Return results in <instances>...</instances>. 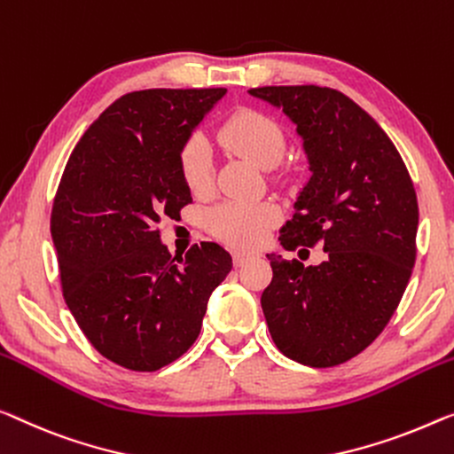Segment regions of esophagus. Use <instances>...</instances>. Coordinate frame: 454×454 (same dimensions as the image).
Returning a JSON list of instances; mask_svg holds the SVG:
<instances>
[{
    "label": "esophagus",
    "mask_w": 454,
    "mask_h": 454,
    "mask_svg": "<svg viewBox=\"0 0 454 454\" xmlns=\"http://www.w3.org/2000/svg\"><path fill=\"white\" fill-rule=\"evenodd\" d=\"M250 259H253V254H250V253H240V250H234V253H232L234 267H242Z\"/></svg>",
    "instance_id": "obj_1"
}]
</instances>
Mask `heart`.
Here are the masks:
<instances>
[{"label": "heart", "instance_id": "b5f03b06", "mask_svg": "<svg viewBox=\"0 0 454 454\" xmlns=\"http://www.w3.org/2000/svg\"><path fill=\"white\" fill-rule=\"evenodd\" d=\"M222 145L261 168L279 165L286 153V134L275 120L254 110H240L220 130ZM181 173L193 193L204 195L212 187L214 157L209 142L195 134L181 151ZM279 220L275 206L265 201L234 200L215 206L209 212V230L220 240L236 248H254L267 239Z\"/></svg>", "mask_w": 454, "mask_h": 454}]
</instances>
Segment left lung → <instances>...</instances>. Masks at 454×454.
<instances>
[{"label": "left lung", "mask_w": 454, "mask_h": 454, "mask_svg": "<svg viewBox=\"0 0 454 454\" xmlns=\"http://www.w3.org/2000/svg\"><path fill=\"white\" fill-rule=\"evenodd\" d=\"M248 93L295 126L309 179L279 230L286 250L320 242L326 261L303 267L270 253L261 295L270 338L308 367H334L383 333L416 261L418 200L410 173L381 126L344 93L317 85Z\"/></svg>", "instance_id": "left-lung-1"}]
</instances>
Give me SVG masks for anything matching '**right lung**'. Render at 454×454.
Segmentation results:
<instances>
[{"label": "right lung", "mask_w": 454, "mask_h": 454, "mask_svg": "<svg viewBox=\"0 0 454 454\" xmlns=\"http://www.w3.org/2000/svg\"><path fill=\"white\" fill-rule=\"evenodd\" d=\"M226 90H146L93 121L52 206L65 301L99 355L157 371L192 347L209 295L232 269L215 242L171 256L160 220L192 201L181 151Z\"/></svg>", "instance_id": "1"}]
</instances>
